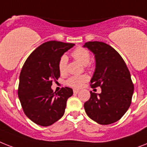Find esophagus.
<instances>
[{"instance_id": "34e87169", "label": "esophagus", "mask_w": 147, "mask_h": 147, "mask_svg": "<svg viewBox=\"0 0 147 147\" xmlns=\"http://www.w3.org/2000/svg\"><path fill=\"white\" fill-rule=\"evenodd\" d=\"M79 92H80L79 89H74V94H77Z\"/></svg>"}]
</instances>
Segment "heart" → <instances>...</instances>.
Instances as JSON below:
<instances>
[{"instance_id": "b5f03b06", "label": "heart", "mask_w": 147, "mask_h": 147, "mask_svg": "<svg viewBox=\"0 0 147 147\" xmlns=\"http://www.w3.org/2000/svg\"><path fill=\"white\" fill-rule=\"evenodd\" d=\"M72 56L84 66L89 64L91 59L89 52L86 49L82 48V47H78L73 51ZM67 61H68V58L66 55H61L59 61V70L61 74H64L67 72ZM88 80V77L86 75L73 76L67 80V84L73 88H80L82 86V85L84 84V82H86Z\"/></svg>"}]
</instances>
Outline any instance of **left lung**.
I'll return each instance as SVG.
<instances>
[{"label": "left lung", "instance_id": "1", "mask_svg": "<svg viewBox=\"0 0 147 147\" xmlns=\"http://www.w3.org/2000/svg\"><path fill=\"white\" fill-rule=\"evenodd\" d=\"M83 47L94 55L95 69L91 84L100 86V94L90 92L89 100L84 104L86 114L100 125L117 122L128 110L134 93L130 72L113 47L103 42H87Z\"/></svg>", "mask_w": 147, "mask_h": 147}]
</instances>
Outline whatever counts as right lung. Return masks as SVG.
Returning a JSON list of instances; mask_svg holds the SVG:
<instances>
[{
    "label": "right lung",
    "instance_id": "obj_1",
    "mask_svg": "<svg viewBox=\"0 0 147 147\" xmlns=\"http://www.w3.org/2000/svg\"><path fill=\"white\" fill-rule=\"evenodd\" d=\"M75 44L48 41L35 49L22 67L18 95L25 114L41 126H49L65 113L67 100L72 88H62L53 92V81L60 76L59 61L61 55Z\"/></svg>",
    "mask_w": 147,
    "mask_h": 147
}]
</instances>
